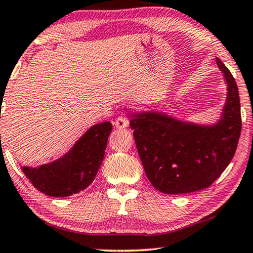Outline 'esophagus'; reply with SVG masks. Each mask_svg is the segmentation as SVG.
<instances>
[{"mask_svg": "<svg viewBox=\"0 0 253 253\" xmlns=\"http://www.w3.org/2000/svg\"><path fill=\"white\" fill-rule=\"evenodd\" d=\"M129 126V121H127V119L124 115L122 116H119L115 121V126L116 129H126V127Z\"/></svg>", "mask_w": 253, "mask_h": 253, "instance_id": "esophagus-1", "label": "esophagus"}]
</instances>
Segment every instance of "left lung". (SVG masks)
Masks as SVG:
<instances>
[{
	"label": "left lung",
	"instance_id": "obj_1",
	"mask_svg": "<svg viewBox=\"0 0 253 253\" xmlns=\"http://www.w3.org/2000/svg\"><path fill=\"white\" fill-rule=\"evenodd\" d=\"M216 65L226 81L227 100L215 124L185 122L160 112L131 116L141 164L160 192L179 195L209 188L236 152L242 129L237 84L219 58Z\"/></svg>",
	"mask_w": 253,
	"mask_h": 253
}]
</instances>
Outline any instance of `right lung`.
I'll list each match as a JSON object with an SVG mask.
<instances>
[{
    "label": "right lung",
    "instance_id": "add662e5",
    "mask_svg": "<svg viewBox=\"0 0 253 253\" xmlns=\"http://www.w3.org/2000/svg\"><path fill=\"white\" fill-rule=\"evenodd\" d=\"M110 122L89 127L67 154L38 168L22 170L34 188L50 197H67L85 190L95 178L105 157Z\"/></svg>",
    "mask_w": 253,
    "mask_h": 253
}]
</instances>
